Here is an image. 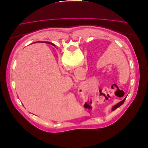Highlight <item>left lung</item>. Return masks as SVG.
Segmentation results:
<instances>
[{"mask_svg": "<svg viewBox=\"0 0 148 148\" xmlns=\"http://www.w3.org/2000/svg\"><path fill=\"white\" fill-rule=\"evenodd\" d=\"M125 99H126V98H125V99H124L122 101H121V102H119L118 104H117L116 105H115V106L112 107V110H115L116 109H117L118 107H119L121 105H122V104H123V102H125Z\"/></svg>", "mask_w": 148, "mask_h": 148, "instance_id": "left-lung-1", "label": "left lung"}]
</instances>
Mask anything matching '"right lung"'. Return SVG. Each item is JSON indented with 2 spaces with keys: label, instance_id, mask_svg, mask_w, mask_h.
I'll return each instance as SVG.
<instances>
[{
  "label": "right lung",
  "instance_id": "1",
  "mask_svg": "<svg viewBox=\"0 0 148 148\" xmlns=\"http://www.w3.org/2000/svg\"><path fill=\"white\" fill-rule=\"evenodd\" d=\"M45 42V43H47V42H48V43H49V42H46V41H45V42ZM50 44H52V45H53H53H54V44H52V43H50Z\"/></svg>",
  "mask_w": 148,
  "mask_h": 148
}]
</instances>
